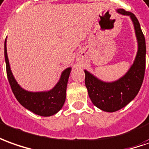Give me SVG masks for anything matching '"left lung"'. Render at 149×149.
Instances as JSON below:
<instances>
[{"label": "left lung", "mask_w": 149, "mask_h": 149, "mask_svg": "<svg viewBox=\"0 0 149 149\" xmlns=\"http://www.w3.org/2000/svg\"><path fill=\"white\" fill-rule=\"evenodd\" d=\"M122 15L130 16L135 28L138 51L135 61L123 76L113 82H104L84 70L85 85L93 104L105 112H115L125 107L138 94L145 71V38L137 18L123 9L117 10Z\"/></svg>", "instance_id": "obj_1"}]
</instances>
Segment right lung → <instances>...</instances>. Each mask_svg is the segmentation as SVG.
I'll use <instances>...</instances> for the list:
<instances>
[{
  "mask_svg": "<svg viewBox=\"0 0 149 149\" xmlns=\"http://www.w3.org/2000/svg\"><path fill=\"white\" fill-rule=\"evenodd\" d=\"M5 60L7 77L12 92L23 107L43 117L53 115L61 109L65 101L66 87L71 67H68L62 71L59 81L51 90L45 92H29L21 88L12 74L7 55L6 39L5 40Z\"/></svg>",
  "mask_w": 149,
  "mask_h": 149,
  "instance_id": "obj_1",
  "label": "right lung"
}]
</instances>
